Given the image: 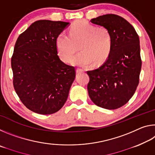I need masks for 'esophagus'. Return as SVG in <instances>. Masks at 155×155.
<instances>
[{"instance_id":"1","label":"esophagus","mask_w":155,"mask_h":155,"mask_svg":"<svg viewBox=\"0 0 155 155\" xmlns=\"http://www.w3.org/2000/svg\"><path fill=\"white\" fill-rule=\"evenodd\" d=\"M83 71V70L81 69V68H77V73H80Z\"/></svg>"}]
</instances>
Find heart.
Segmentation results:
<instances>
[{"label":"heart","instance_id":"1","mask_svg":"<svg viewBox=\"0 0 155 155\" xmlns=\"http://www.w3.org/2000/svg\"><path fill=\"white\" fill-rule=\"evenodd\" d=\"M56 46L63 61H69L80 46L81 52L73 57L72 64L83 67L94 63L100 65L106 61L111 52L112 38L106 27H96L86 21L79 20L72 25L69 35L59 34Z\"/></svg>","mask_w":155,"mask_h":155}]
</instances>
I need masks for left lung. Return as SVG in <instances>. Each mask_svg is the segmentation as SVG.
<instances>
[{
    "mask_svg": "<svg viewBox=\"0 0 155 155\" xmlns=\"http://www.w3.org/2000/svg\"><path fill=\"white\" fill-rule=\"evenodd\" d=\"M90 22L109 30L112 47L101 67L87 72L89 96L100 107L118 109L128 103L139 84L141 68L140 39L133 26L117 15H101Z\"/></svg>",
    "mask_w": 155,
    "mask_h": 155,
    "instance_id": "8db88e82",
    "label": "left lung"
}]
</instances>
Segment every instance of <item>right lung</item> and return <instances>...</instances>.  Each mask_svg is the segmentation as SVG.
Instances as JSON below:
<instances>
[{
	"mask_svg": "<svg viewBox=\"0 0 155 155\" xmlns=\"http://www.w3.org/2000/svg\"><path fill=\"white\" fill-rule=\"evenodd\" d=\"M68 25L62 21H35L15 42L11 60L14 90L24 105L37 114L58 111L75 78V68L57 55V38Z\"/></svg>",
	"mask_w": 155,
	"mask_h": 155,
	"instance_id": "obj_1",
	"label": "right lung"
}]
</instances>
